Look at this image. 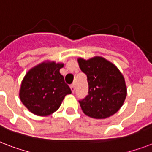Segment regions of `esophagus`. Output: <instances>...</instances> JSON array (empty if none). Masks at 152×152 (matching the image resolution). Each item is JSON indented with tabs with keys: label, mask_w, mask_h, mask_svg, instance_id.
Listing matches in <instances>:
<instances>
[{
	"label": "esophagus",
	"mask_w": 152,
	"mask_h": 152,
	"mask_svg": "<svg viewBox=\"0 0 152 152\" xmlns=\"http://www.w3.org/2000/svg\"><path fill=\"white\" fill-rule=\"evenodd\" d=\"M70 88H71L72 92L74 93V91H75V85H74V84H72V85L70 86Z\"/></svg>",
	"instance_id": "1"
}]
</instances>
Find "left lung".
<instances>
[{
    "label": "left lung",
    "mask_w": 152,
    "mask_h": 152,
    "mask_svg": "<svg viewBox=\"0 0 152 152\" xmlns=\"http://www.w3.org/2000/svg\"><path fill=\"white\" fill-rule=\"evenodd\" d=\"M78 62L88 77V94L79 100L83 113L104 119L118 112L127 95L125 79L118 68L100 57L88 61L79 58Z\"/></svg>",
    "instance_id": "obj_1"
}]
</instances>
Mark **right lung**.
<instances>
[{
  "label": "right lung",
  "instance_id": "obj_1",
  "mask_svg": "<svg viewBox=\"0 0 152 152\" xmlns=\"http://www.w3.org/2000/svg\"><path fill=\"white\" fill-rule=\"evenodd\" d=\"M63 64L42 63L30 70L20 88V97L31 113L46 116L56 111L72 91L60 73Z\"/></svg>",
  "mask_w": 152,
  "mask_h": 152
}]
</instances>
